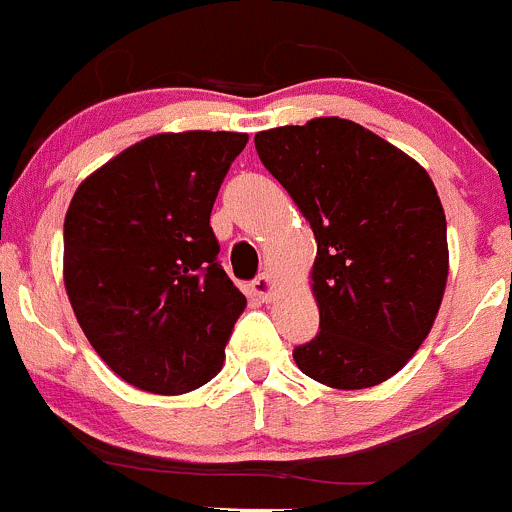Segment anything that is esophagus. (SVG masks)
Instances as JSON below:
<instances>
[{"label": "esophagus", "instance_id": "34e87169", "mask_svg": "<svg viewBox=\"0 0 512 512\" xmlns=\"http://www.w3.org/2000/svg\"><path fill=\"white\" fill-rule=\"evenodd\" d=\"M251 289H253V294L259 296V299L269 301L271 296H274V281H271L269 274H259L256 279H253Z\"/></svg>", "mask_w": 512, "mask_h": 512}]
</instances>
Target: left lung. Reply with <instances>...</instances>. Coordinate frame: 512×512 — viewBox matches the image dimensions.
I'll return each mask as SVG.
<instances>
[{
  "label": "left lung",
  "instance_id": "left-lung-1",
  "mask_svg": "<svg viewBox=\"0 0 512 512\" xmlns=\"http://www.w3.org/2000/svg\"><path fill=\"white\" fill-rule=\"evenodd\" d=\"M316 238L319 334L294 349L334 389L384 382L430 334L447 284V221L420 163L342 118L253 138Z\"/></svg>",
  "mask_w": 512,
  "mask_h": 512
}]
</instances>
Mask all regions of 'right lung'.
Returning a JSON list of instances; mask_svg holds the SVG:
<instances>
[{
	"instance_id": "add662e5",
	"label": "right lung",
	"mask_w": 512,
	"mask_h": 512,
	"mask_svg": "<svg viewBox=\"0 0 512 512\" xmlns=\"http://www.w3.org/2000/svg\"><path fill=\"white\" fill-rule=\"evenodd\" d=\"M246 133H163L77 188L65 216V289L118 377L183 394L221 372L246 296L218 261L211 211Z\"/></svg>"
}]
</instances>
